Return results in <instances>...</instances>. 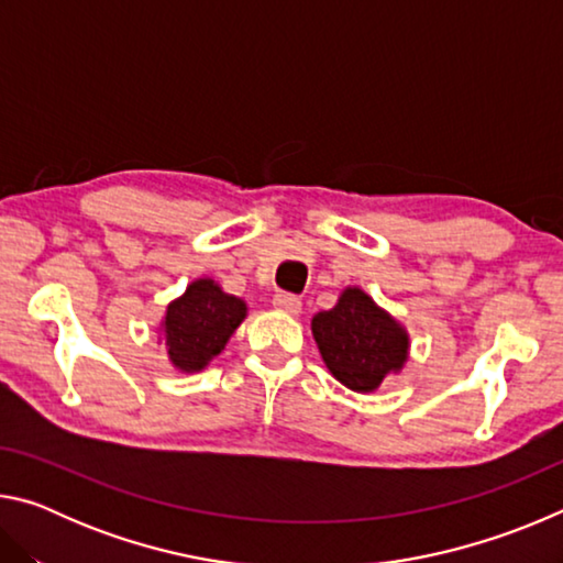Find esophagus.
Here are the masks:
<instances>
[{
	"label": "esophagus",
	"instance_id": "esophagus-1",
	"mask_svg": "<svg viewBox=\"0 0 563 563\" xmlns=\"http://www.w3.org/2000/svg\"><path fill=\"white\" fill-rule=\"evenodd\" d=\"M273 305L283 312H288V316H295V312H300V298L298 295H290V292H278L273 298Z\"/></svg>",
	"mask_w": 563,
	"mask_h": 563
}]
</instances>
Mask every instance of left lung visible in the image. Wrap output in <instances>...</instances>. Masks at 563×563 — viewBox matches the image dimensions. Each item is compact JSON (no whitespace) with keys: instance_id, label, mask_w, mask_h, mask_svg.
I'll use <instances>...</instances> for the list:
<instances>
[{"instance_id":"8db88e82","label":"left lung","mask_w":563,"mask_h":563,"mask_svg":"<svg viewBox=\"0 0 563 563\" xmlns=\"http://www.w3.org/2000/svg\"><path fill=\"white\" fill-rule=\"evenodd\" d=\"M312 335L330 373L357 393L375 389L407 357L405 330L357 288L312 318Z\"/></svg>"}]
</instances>
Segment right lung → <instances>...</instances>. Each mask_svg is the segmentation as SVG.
Wrapping results in <instances>:
<instances>
[{"mask_svg":"<svg viewBox=\"0 0 563 563\" xmlns=\"http://www.w3.org/2000/svg\"><path fill=\"white\" fill-rule=\"evenodd\" d=\"M245 318V302L223 292L213 280H196L168 305L164 338L176 367L194 373L225 347Z\"/></svg>","mask_w":563,"mask_h":563,"instance_id":"obj_1","label":"right lung"}]
</instances>
